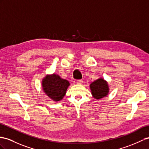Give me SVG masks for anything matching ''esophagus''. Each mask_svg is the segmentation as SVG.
<instances>
[{"instance_id":"esophagus-1","label":"esophagus","mask_w":149,"mask_h":149,"mask_svg":"<svg viewBox=\"0 0 149 149\" xmlns=\"http://www.w3.org/2000/svg\"><path fill=\"white\" fill-rule=\"evenodd\" d=\"M76 83L78 84H82L83 83V81L82 80H78V81H76Z\"/></svg>"}]
</instances>
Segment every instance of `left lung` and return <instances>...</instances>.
Here are the masks:
<instances>
[{"label": "left lung", "instance_id": "1", "mask_svg": "<svg viewBox=\"0 0 149 149\" xmlns=\"http://www.w3.org/2000/svg\"><path fill=\"white\" fill-rule=\"evenodd\" d=\"M90 89L93 97L97 100L107 96L109 91L107 81L101 77L91 83Z\"/></svg>", "mask_w": 149, "mask_h": 149}]
</instances>
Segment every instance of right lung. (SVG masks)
Listing matches in <instances>:
<instances>
[{
    "label": "right lung",
    "instance_id": "obj_1",
    "mask_svg": "<svg viewBox=\"0 0 149 149\" xmlns=\"http://www.w3.org/2000/svg\"><path fill=\"white\" fill-rule=\"evenodd\" d=\"M69 86V82L55 74L46 75L42 81V88L44 93L54 101L62 100Z\"/></svg>",
    "mask_w": 149,
    "mask_h": 149
}]
</instances>
